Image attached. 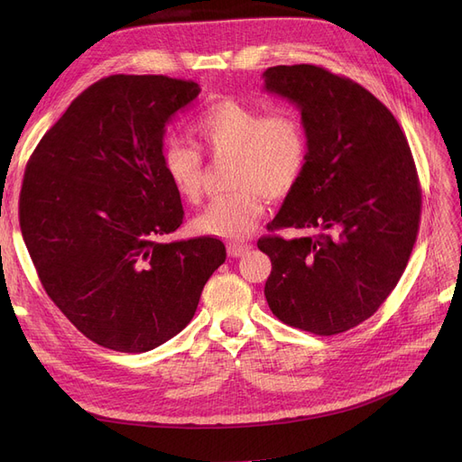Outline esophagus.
I'll use <instances>...</instances> for the list:
<instances>
[{
    "instance_id": "esophagus-1",
    "label": "esophagus",
    "mask_w": 462,
    "mask_h": 462,
    "mask_svg": "<svg viewBox=\"0 0 462 462\" xmlns=\"http://www.w3.org/2000/svg\"><path fill=\"white\" fill-rule=\"evenodd\" d=\"M250 248H253V246H250L248 243H229V245H227V254H229L231 258H236V256L246 254Z\"/></svg>"
}]
</instances>
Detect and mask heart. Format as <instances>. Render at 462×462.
<instances>
[{
    "label": "heart",
    "instance_id": "obj_1",
    "mask_svg": "<svg viewBox=\"0 0 462 462\" xmlns=\"http://www.w3.org/2000/svg\"><path fill=\"white\" fill-rule=\"evenodd\" d=\"M192 131L214 160H229V194L214 199L192 219L199 235L243 239L263 216V199L282 200L295 190L310 156V138L299 111L277 107L265 114L254 104L226 97L208 106ZM162 167L177 197L199 202L204 162L199 148L171 141Z\"/></svg>",
    "mask_w": 462,
    "mask_h": 462
}]
</instances>
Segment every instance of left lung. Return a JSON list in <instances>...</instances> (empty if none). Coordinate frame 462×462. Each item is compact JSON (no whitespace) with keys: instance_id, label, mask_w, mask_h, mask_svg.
Wrapping results in <instances>:
<instances>
[{"instance_id":"left-lung-1","label":"left lung","mask_w":462,"mask_h":462,"mask_svg":"<svg viewBox=\"0 0 462 462\" xmlns=\"http://www.w3.org/2000/svg\"><path fill=\"white\" fill-rule=\"evenodd\" d=\"M265 90L297 104L310 138L299 187L260 236L272 260L263 295L283 324L337 335L368 319L407 268L422 190L393 114L358 82L318 65H277Z\"/></svg>"}]
</instances>
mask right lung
<instances>
[{"instance_id":"add662e5","label":"right lung","mask_w":462,"mask_h":462,"mask_svg":"<svg viewBox=\"0 0 462 462\" xmlns=\"http://www.w3.org/2000/svg\"><path fill=\"white\" fill-rule=\"evenodd\" d=\"M192 80L111 75L79 94L26 163L19 221L53 304L97 345L146 353L185 329L226 262L214 236L163 243L183 204L162 167Z\"/></svg>"}]
</instances>
